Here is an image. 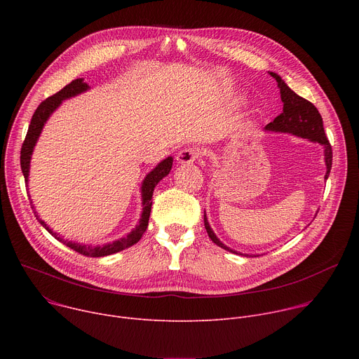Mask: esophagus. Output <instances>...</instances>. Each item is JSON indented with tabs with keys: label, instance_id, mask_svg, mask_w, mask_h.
<instances>
[{
	"label": "esophagus",
	"instance_id": "1",
	"mask_svg": "<svg viewBox=\"0 0 359 359\" xmlns=\"http://www.w3.org/2000/svg\"><path fill=\"white\" fill-rule=\"evenodd\" d=\"M200 156V149L198 147H187L183 149L177 153L176 161L180 165H186V163H193L194 161H197Z\"/></svg>",
	"mask_w": 359,
	"mask_h": 359
}]
</instances>
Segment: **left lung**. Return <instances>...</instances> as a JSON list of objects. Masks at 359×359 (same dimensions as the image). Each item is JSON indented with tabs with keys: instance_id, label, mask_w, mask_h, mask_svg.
Listing matches in <instances>:
<instances>
[{
	"instance_id": "8db88e82",
	"label": "left lung",
	"mask_w": 359,
	"mask_h": 359,
	"mask_svg": "<svg viewBox=\"0 0 359 359\" xmlns=\"http://www.w3.org/2000/svg\"><path fill=\"white\" fill-rule=\"evenodd\" d=\"M270 75L277 81L280 93H281V100H283V114H280L273 122H270L264 129L269 132H278V133H291L294 136L302 137V139H309L314 143H320L324 146V161L327 166V173H325V180L330 176L331 166H332V149L331 144L325 136L324 132V125H323V118L318 112V109L309 102L306 99L301 97L297 95L294 90L290 89V86L281 79L280 75L276 72H270ZM204 227L208 230L209 237L212 238L213 243H216L219 247L234 252V254H241L247 255V257H257L259 254H243L237 252L236 250H231L226 244H223L215 231L212 230L206 212H204Z\"/></svg>"
}]
</instances>
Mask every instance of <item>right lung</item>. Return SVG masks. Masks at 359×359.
Instances as JSON below:
<instances>
[{"label":"right lung","instance_id":"1","mask_svg":"<svg viewBox=\"0 0 359 359\" xmlns=\"http://www.w3.org/2000/svg\"><path fill=\"white\" fill-rule=\"evenodd\" d=\"M90 86L83 81V78H78L75 81H72L71 83H68L65 88H62L60 92H57L55 95L49 96L48 99H45L43 102H41V105L36 108V111L32 115L31 123L28 126V132L25 136V140L22 143L21 147V170L22 175L25 177V183L28 184V176H29V166H31V156H32V151L34 147L38 142V137L46 123V121L49 119V116L53 115L60 105L62 104L64 100L74 97L76 95H81L86 90H89ZM172 165H173V158L168 156L166 159H163L161 163L156 165V168H153L146 177L142 182L140 186V194H142V215L139 219V224H136V227L128 233L125 237L118 238L112 243H107V244H102V245H92V244H82V243H75V241H69L65 240L62 236H60L58 233H55L53 229H50L35 212L34 209V204H32V209L35 213V217L38 219V222L41 223L42 227H45L48 230L49 234H53L57 240H60L61 243H64L67 247L75 250L76 252L82 254V255H88V257H105V255H111L115 252H119L133 244H136L140 237L143 236V233L147 229V223H149V217H150V210H151V196H153V190H155L156 184L166 177L170 170H172ZM32 203V201H31Z\"/></svg>","mask_w":359,"mask_h":359}]
</instances>
